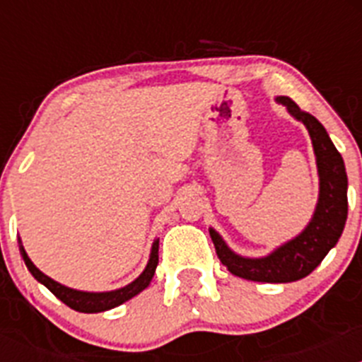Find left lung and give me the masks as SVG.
Masks as SVG:
<instances>
[{
    "mask_svg": "<svg viewBox=\"0 0 362 362\" xmlns=\"http://www.w3.org/2000/svg\"><path fill=\"white\" fill-rule=\"evenodd\" d=\"M281 105L305 124L312 137L319 172V201L312 221L292 241L284 243L267 257H241L232 252L219 233L210 228L217 257L233 276L257 283H292L312 274L326 254L337 245L348 216V177L341 153L330 136L312 114L300 110L286 95L277 98Z\"/></svg>",
    "mask_w": 362,
    "mask_h": 362,
    "instance_id": "left-lung-1",
    "label": "left lung"
}]
</instances>
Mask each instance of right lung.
<instances>
[{
  "label": "right lung",
  "instance_id": "obj_1",
  "mask_svg": "<svg viewBox=\"0 0 362 362\" xmlns=\"http://www.w3.org/2000/svg\"><path fill=\"white\" fill-rule=\"evenodd\" d=\"M19 252H21V257H23L25 264H27L28 272L34 276V279H37L41 284H45V286H47V288H49L57 299L63 300L66 306H70V308L76 310V312L98 313V312H105V310L116 308V306L123 305L124 300L132 299L134 296H137V293L143 292V290L148 286L153 274H156V267H158L159 263V255H158L159 239L153 241L148 264H146V268L143 270L141 276L137 277L136 281H132L130 284H127V286H123V288L112 290V292H81V290L69 288V286H65V284H59L57 281L50 279L49 276H45L40 268H36V264L32 263L30 259H28L21 241H19Z\"/></svg>",
  "mask_w": 362,
  "mask_h": 362
}]
</instances>
